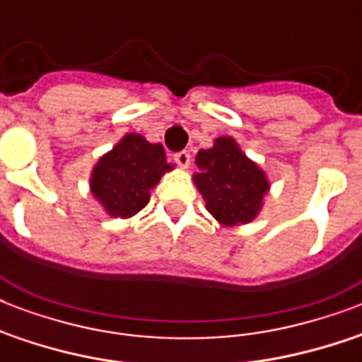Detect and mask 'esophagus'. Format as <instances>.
Here are the masks:
<instances>
[{
	"mask_svg": "<svg viewBox=\"0 0 362 362\" xmlns=\"http://www.w3.org/2000/svg\"><path fill=\"white\" fill-rule=\"evenodd\" d=\"M176 161V163L180 165V167H184L186 169L187 165H189V161H192V156H189V152L187 150H182V152H176L175 158H173Z\"/></svg>",
	"mask_w": 362,
	"mask_h": 362,
	"instance_id": "esophagus-1",
	"label": "esophagus"
}]
</instances>
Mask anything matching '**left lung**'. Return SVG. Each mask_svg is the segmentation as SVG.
<instances>
[{"instance_id":"8db88e82","label":"left lung","mask_w":362,"mask_h":362,"mask_svg":"<svg viewBox=\"0 0 362 362\" xmlns=\"http://www.w3.org/2000/svg\"><path fill=\"white\" fill-rule=\"evenodd\" d=\"M195 163L199 173L193 182L206 210L221 226H244L259 214L270 184L264 170L242 152L233 136H220L212 148L199 150Z\"/></svg>"}]
</instances>
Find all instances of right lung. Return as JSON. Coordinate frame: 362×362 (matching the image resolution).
<instances>
[{"mask_svg": "<svg viewBox=\"0 0 362 362\" xmlns=\"http://www.w3.org/2000/svg\"><path fill=\"white\" fill-rule=\"evenodd\" d=\"M173 169L161 144L127 133L93 167L90 189L112 218H131L150 201V189Z\"/></svg>", "mask_w": 362, "mask_h": 362, "instance_id": "obj_1", "label": "right lung"}]
</instances>
